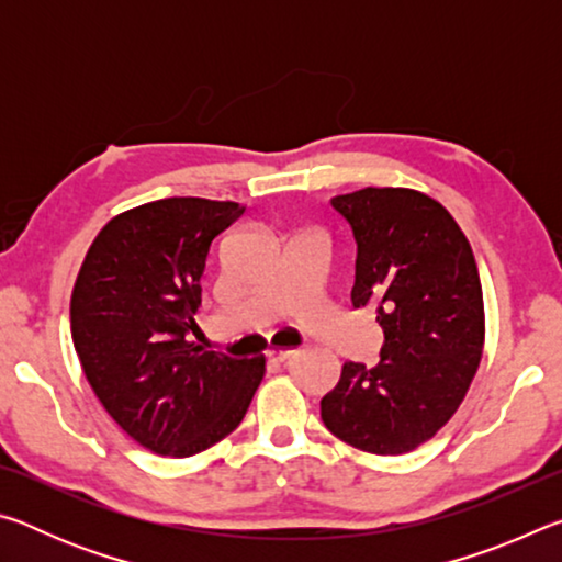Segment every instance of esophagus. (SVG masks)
I'll use <instances>...</instances> for the list:
<instances>
[{"label":"esophagus","instance_id":"34e87169","mask_svg":"<svg viewBox=\"0 0 562 562\" xmlns=\"http://www.w3.org/2000/svg\"><path fill=\"white\" fill-rule=\"evenodd\" d=\"M294 355H297V349H280V347H274V349L268 351V359L270 361H288Z\"/></svg>","mask_w":562,"mask_h":562}]
</instances>
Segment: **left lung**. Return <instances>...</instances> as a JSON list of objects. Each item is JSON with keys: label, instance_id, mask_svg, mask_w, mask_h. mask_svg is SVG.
Returning a JSON list of instances; mask_svg holds the SVG:
<instances>
[{"label": "left lung", "instance_id": "8db88e82", "mask_svg": "<svg viewBox=\"0 0 562 562\" xmlns=\"http://www.w3.org/2000/svg\"><path fill=\"white\" fill-rule=\"evenodd\" d=\"M331 207L357 243L351 304L376 310L384 345L372 369L345 361L322 422L359 451H414L456 414L483 355L473 250L451 213L412 188H361Z\"/></svg>", "mask_w": 562, "mask_h": 562}]
</instances>
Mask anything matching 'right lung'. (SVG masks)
Wrapping results in <instances>:
<instances>
[{
	"mask_svg": "<svg viewBox=\"0 0 562 562\" xmlns=\"http://www.w3.org/2000/svg\"><path fill=\"white\" fill-rule=\"evenodd\" d=\"M240 203L164 198L121 213L91 243L71 292V339L93 394L144 449L186 459L240 426L265 357L188 341L201 278Z\"/></svg>",
	"mask_w": 562,
	"mask_h": 562,
	"instance_id": "right-lung-1",
	"label": "right lung"
}]
</instances>
